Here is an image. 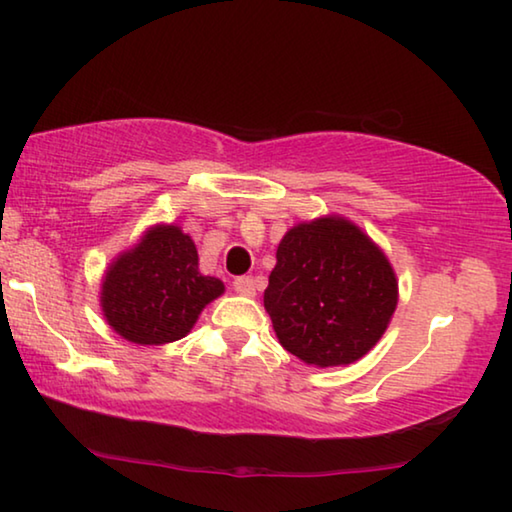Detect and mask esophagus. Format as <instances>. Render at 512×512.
I'll return each instance as SVG.
<instances>
[{"label": "esophagus", "mask_w": 512, "mask_h": 512, "mask_svg": "<svg viewBox=\"0 0 512 512\" xmlns=\"http://www.w3.org/2000/svg\"><path fill=\"white\" fill-rule=\"evenodd\" d=\"M232 287H235V291L241 293V296H255V282H253V277H250V275L235 277Z\"/></svg>", "instance_id": "1"}]
</instances>
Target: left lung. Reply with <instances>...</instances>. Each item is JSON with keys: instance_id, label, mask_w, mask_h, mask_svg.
Returning a JSON list of instances; mask_svg holds the SVG:
<instances>
[{"instance_id": "left-lung-1", "label": "left lung", "mask_w": 512, "mask_h": 512, "mask_svg": "<svg viewBox=\"0 0 512 512\" xmlns=\"http://www.w3.org/2000/svg\"><path fill=\"white\" fill-rule=\"evenodd\" d=\"M275 259L264 307L284 350L329 368L375 348L397 307V280L366 232L343 216L298 223Z\"/></svg>"}]
</instances>
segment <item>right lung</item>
Listing matches in <instances>:
<instances>
[{"instance_id": "right-lung-1", "label": "right lung", "mask_w": 512, "mask_h": 512, "mask_svg": "<svg viewBox=\"0 0 512 512\" xmlns=\"http://www.w3.org/2000/svg\"><path fill=\"white\" fill-rule=\"evenodd\" d=\"M223 291L219 277L198 271L192 237L178 225H155L110 264L101 284V309L121 339L162 345L183 339Z\"/></svg>"}]
</instances>
